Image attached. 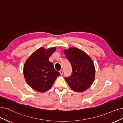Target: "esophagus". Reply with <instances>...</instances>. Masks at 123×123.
<instances>
[{"label":"esophagus","instance_id":"1","mask_svg":"<svg viewBox=\"0 0 123 123\" xmlns=\"http://www.w3.org/2000/svg\"><path fill=\"white\" fill-rule=\"evenodd\" d=\"M59 72H60V73L61 76H62V75L63 74V71L62 69H61L60 71H59Z\"/></svg>","mask_w":123,"mask_h":123}]
</instances>
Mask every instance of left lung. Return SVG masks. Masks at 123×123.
<instances>
[{
	"label": "left lung",
	"instance_id": "obj_1",
	"mask_svg": "<svg viewBox=\"0 0 123 123\" xmlns=\"http://www.w3.org/2000/svg\"><path fill=\"white\" fill-rule=\"evenodd\" d=\"M64 52L72 66V74L65 77V81L74 92H84L92 84L95 78V67L92 58L76 47H70Z\"/></svg>",
	"mask_w": 123,
	"mask_h": 123
}]
</instances>
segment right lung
Masks as SVG:
<instances>
[{"mask_svg":"<svg viewBox=\"0 0 123 123\" xmlns=\"http://www.w3.org/2000/svg\"><path fill=\"white\" fill-rule=\"evenodd\" d=\"M56 49H47L41 47L34 52L26 61L23 74L28 85L39 92H45L53 86L60 74L55 69L49 59Z\"/></svg>","mask_w":123,"mask_h":123,"instance_id":"obj_1","label":"right lung"}]
</instances>
